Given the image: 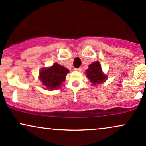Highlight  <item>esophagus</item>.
I'll list each match as a JSON object with an SVG mask.
<instances>
[{"label": "esophagus", "instance_id": "34e87169", "mask_svg": "<svg viewBox=\"0 0 146 146\" xmlns=\"http://www.w3.org/2000/svg\"><path fill=\"white\" fill-rule=\"evenodd\" d=\"M74 70H75V71H81V70H82V68H81V67H79V68H74Z\"/></svg>", "mask_w": 146, "mask_h": 146}]
</instances>
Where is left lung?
<instances>
[{
	"label": "left lung",
	"instance_id": "obj_1",
	"mask_svg": "<svg viewBox=\"0 0 146 146\" xmlns=\"http://www.w3.org/2000/svg\"><path fill=\"white\" fill-rule=\"evenodd\" d=\"M86 76L94 86L105 82L107 78L102 72L101 66L98 61L89 65V68L86 70Z\"/></svg>",
	"mask_w": 146,
	"mask_h": 146
}]
</instances>
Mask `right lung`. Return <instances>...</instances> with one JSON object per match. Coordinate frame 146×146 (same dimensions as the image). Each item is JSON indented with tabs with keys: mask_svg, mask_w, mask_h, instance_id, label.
Masks as SVG:
<instances>
[{
	"mask_svg": "<svg viewBox=\"0 0 146 146\" xmlns=\"http://www.w3.org/2000/svg\"><path fill=\"white\" fill-rule=\"evenodd\" d=\"M68 70L63 66L55 63L51 67L44 68L40 73V80L48 89L55 90L60 88L61 84L65 81Z\"/></svg>",
	"mask_w": 146,
	"mask_h": 146,
	"instance_id": "right-lung-1",
	"label": "right lung"
}]
</instances>
